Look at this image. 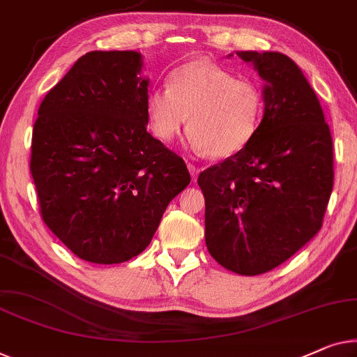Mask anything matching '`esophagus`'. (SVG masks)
Returning <instances> with one entry per match:
<instances>
[{"label": "esophagus", "mask_w": 357, "mask_h": 357, "mask_svg": "<svg viewBox=\"0 0 357 357\" xmlns=\"http://www.w3.org/2000/svg\"><path fill=\"white\" fill-rule=\"evenodd\" d=\"M188 166V170H190V174H191V177H193V182H196V177H198V174H199V170H198V167L195 166V164H191V162H188L187 164Z\"/></svg>", "instance_id": "1"}]
</instances>
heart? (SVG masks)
I'll return each instance as SVG.
<instances>
[{
  "label": "heart",
  "instance_id": "1",
  "mask_svg": "<svg viewBox=\"0 0 357 357\" xmlns=\"http://www.w3.org/2000/svg\"><path fill=\"white\" fill-rule=\"evenodd\" d=\"M146 114L153 135L161 142L174 140L187 123L193 148L225 159L256 137L264 95L252 80L240 79L211 59H195L172 70L169 89L149 93Z\"/></svg>",
  "mask_w": 357,
  "mask_h": 357
}]
</instances>
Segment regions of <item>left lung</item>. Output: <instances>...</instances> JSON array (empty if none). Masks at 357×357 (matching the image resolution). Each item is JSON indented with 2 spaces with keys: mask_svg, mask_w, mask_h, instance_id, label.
<instances>
[{
  "mask_svg": "<svg viewBox=\"0 0 357 357\" xmlns=\"http://www.w3.org/2000/svg\"><path fill=\"white\" fill-rule=\"evenodd\" d=\"M236 54L264 80V116L251 143L201 172L198 185L211 256L227 271L259 275L322 227L333 144L316 93L293 59L277 51Z\"/></svg>",
  "mask_w": 357,
  "mask_h": 357,
  "instance_id": "left-lung-1",
  "label": "left lung"
}]
</instances>
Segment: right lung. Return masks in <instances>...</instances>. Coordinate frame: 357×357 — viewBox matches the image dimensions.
I'll return each instance as SVG.
<instances>
[{
    "label": "right lung",
    "instance_id": "add662e5",
    "mask_svg": "<svg viewBox=\"0 0 357 357\" xmlns=\"http://www.w3.org/2000/svg\"><path fill=\"white\" fill-rule=\"evenodd\" d=\"M138 51H90L41 101L32 172L45 224L79 256L119 264L144 251L190 183L183 159L148 133Z\"/></svg>",
    "mask_w": 357,
    "mask_h": 357
}]
</instances>
